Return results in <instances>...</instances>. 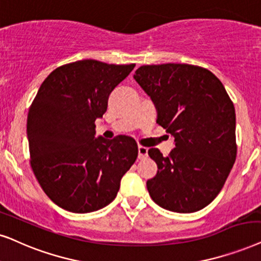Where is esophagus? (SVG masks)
Masks as SVG:
<instances>
[{"mask_svg":"<svg viewBox=\"0 0 261 261\" xmlns=\"http://www.w3.org/2000/svg\"><path fill=\"white\" fill-rule=\"evenodd\" d=\"M147 153H148V148L145 147V146H141V145H139V146H138L139 160H144V158H146Z\"/></svg>","mask_w":261,"mask_h":261,"instance_id":"obj_1","label":"esophagus"}]
</instances>
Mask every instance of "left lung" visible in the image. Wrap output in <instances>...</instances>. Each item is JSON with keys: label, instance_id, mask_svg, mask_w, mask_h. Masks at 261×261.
I'll list each match as a JSON object with an SVG mask.
<instances>
[{"label": "left lung", "instance_id": "obj_1", "mask_svg": "<svg viewBox=\"0 0 261 261\" xmlns=\"http://www.w3.org/2000/svg\"><path fill=\"white\" fill-rule=\"evenodd\" d=\"M134 79L154 103L157 123L175 138L167 157L158 148L148 150L158 167L146 182L152 200L178 213L204 208L235 163L234 104L215 74L193 64L141 66Z\"/></svg>", "mask_w": 261, "mask_h": 261}]
</instances>
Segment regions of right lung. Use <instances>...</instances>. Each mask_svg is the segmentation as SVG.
Wrapping results in <instances>:
<instances>
[{"instance_id": "obj_1", "label": "right lung", "mask_w": 261, "mask_h": 261, "mask_svg": "<svg viewBox=\"0 0 261 261\" xmlns=\"http://www.w3.org/2000/svg\"><path fill=\"white\" fill-rule=\"evenodd\" d=\"M134 67L96 60L63 64L43 81L30 107L27 139L33 174L44 193L67 211L87 213L109 205L137 160L133 138H94V121L103 116L110 93Z\"/></svg>"}]
</instances>
